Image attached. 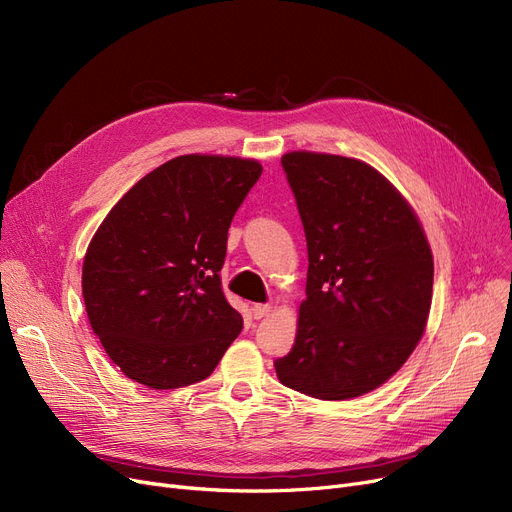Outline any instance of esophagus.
Listing matches in <instances>:
<instances>
[{
  "label": "esophagus",
  "instance_id": "esophagus-1",
  "mask_svg": "<svg viewBox=\"0 0 512 512\" xmlns=\"http://www.w3.org/2000/svg\"><path fill=\"white\" fill-rule=\"evenodd\" d=\"M270 305H261V303H257V305H253V309H251V313H253V317L255 319H263L267 313H270Z\"/></svg>",
  "mask_w": 512,
  "mask_h": 512
}]
</instances>
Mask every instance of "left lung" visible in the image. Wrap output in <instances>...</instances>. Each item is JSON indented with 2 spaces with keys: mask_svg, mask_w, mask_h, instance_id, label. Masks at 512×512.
<instances>
[{
  "mask_svg": "<svg viewBox=\"0 0 512 512\" xmlns=\"http://www.w3.org/2000/svg\"><path fill=\"white\" fill-rule=\"evenodd\" d=\"M305 228L307 299L278 380L321 400L382 386L415 351L432 307L434 257L413 207L365 161L282 157Z\"/></svg>",
  "mask_w": 512,
  "mask_h": 512,
  "instance_id": "1",
  "label": "left lung"
}]
</instances>
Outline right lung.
Here are the masks:
<instances>
[{
  "mask_svg": "<svg viewBox=\"0 0 512 512\" xmlns=\"http://www.w3.org/2000/svg\"><path fill=\"white\" fill-rule=\"evenodd\" d=\"M261 172L255 159L180 155L105 215L85 255L83 299L126 378L153 390L191 386L240 334L220 270L234 213Z\"/></svg>",
  "mask_w": 512,
  "mask_h": 512,
  "instance_id": "right-lung-1",
  "label": "right lung"
}]
</instances>
